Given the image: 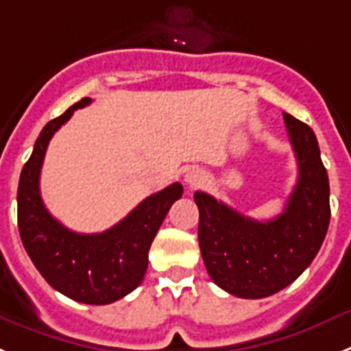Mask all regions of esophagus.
<instances>
[{
	"label": "esophagus",
	"instance_id": "1",
	"mask_svg": "<svg viewBox=\"0 0 351 351\" xmlns=\"http://www.w3.org/2000/svg\"><path fill=\"white\" fill-rule=\"evenodd\" d=\"M206 182V173L199 167H193L185 173V184L189 189H197Z\"/></svg>",
	"mask_w": 351,
	"mask_h": 351
}]
</instances>
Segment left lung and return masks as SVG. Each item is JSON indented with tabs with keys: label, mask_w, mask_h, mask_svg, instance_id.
Here are the masks:
<instances>
[{
	"label": "left lung",
	"mask_w": 351,
	"mask_h": 351,
	"mask_svg": "<svg viewBox=\"0 0 351 351\" xmlns=\"http://www.w3.org/2000/svg\"><path fill=\"white\" fill-rule=\"evenodd\" d=\"M298 180L281 215L254 221L206 193H194L199 208L197 240L212 281L240 298L281 291L315 260L330 222L328 175L309 125L285 112Z\"/></svg>",
	"instance_id": "1"
}]
</instances>
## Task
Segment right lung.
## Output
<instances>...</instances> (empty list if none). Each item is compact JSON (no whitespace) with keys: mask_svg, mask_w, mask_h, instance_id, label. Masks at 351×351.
I'll return each instance as SVG.
<instances>
[{"mask_svg":"<svg viewBox=\"0 0 351 351\" xmlns=\"http://www.w3.org/2000/svg\"><path fill=\"white\" fill-rule=\"evenodd\" d=\"M90 102L88 97L79 100L62 117L49 121L36 138L32 157L21 171L17 224L24 249L49 285L77 302L106 306L141 285L152 242L173 203L184 194V187L171 184L152 194L102 233H75L56 221L40 196L45 150L54 132L70 120L75 109Z\"/></svg>","mask_w":351,"mask_h":351,"instance_id":"add662e5","label":"right lung"}]
</instances>
